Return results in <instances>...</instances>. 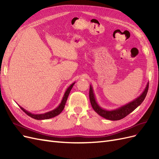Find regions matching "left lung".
I'll return each instance as SVG.
<instances>
[{
  "label": "left lung",
  "mask_w": 159,
  "mask_h": 159,
  "mask_svg": "<svg viewBox=\"0 0 159 159\" xmlns=\"http://www.w3.org/2000/svg\"><path fill=\"white\" fill-rule=\"evenodd\" d=\"M148 89V83H147L146 88L143 91V93L137 97L136 99H134L132 102H129L125 105H123V106L120 107L117 109H111V110H107L103 109L101 107L98 105L97 101H96L93 89L92 86L90 85L89 88V100L91 102V105L92 106L93 110L97 113L100 116L102 117L111 120V121H117V120H120L124 117H125L127 115H128L129 113H131L132 111L135 109L138 106L140 105L143 102L145 99L147 91Z\"/></svg>",
  "instance_id": "8db88e82"
}]
</instances>
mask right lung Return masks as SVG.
Instances as JSON below:
<instances>
[{
    "label": "right lung",
    "instance_id": "add662e5",
    "mask_svg": "<svg viewBox=\"0 0 159 159\" xmlns=\"http://www.w3.org/2000/svg\"><path fill=\"white\" fill-rule=\"evenodd\" d=\"M75 82H74L73 84H71L68 88H67L66 91H65V93L63 96V98H62L61 102L60 103V105L56 109L50 111L46 112L45 113H42V114H34V113H32L29 111H26V109H25L23 107H22L20 106V107L24 112H25V113H26V115H28V116L33 118V119H35L36 120L48 119H50V118H52V117H54L57 116V115H58L59 114H60L62 111H63V109L65 107L66 101H67V99H68V95L70 93V91L72 89V88H73V86L75 84Z\"/></svg>",
    "mask_w": 159,
    "mask_h": 159
}]
</instances>
